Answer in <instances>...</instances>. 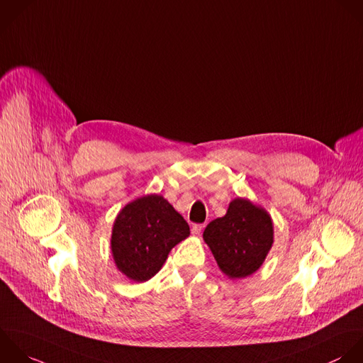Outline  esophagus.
<instances>
[{"label": "esophagus", "instance_id": "obj_1", "mask_svg": "<svg viewBox=\"0 0 363 363\" xmlns=\"http://www.w3.org/2000/svg\"><path fill=\"white\" fill-rule=\"evenodd\" d=\"M202 229H203V226H202V225H194V226H192V229H191V232H192V235H194V236H201Z\"/></svg>", "mask_w": 363, "mask_h": 363}]
</instances>
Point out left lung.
<instances>
[{"instance_id":"obj_1","label":"left lung","mask_w":363,"mask_h":363,"mask_svg":"<svg viewBox=\"0 0 363 363\" xmlns=\"http://www.w3.org/2000/svg\"><path fill=\"white\" fill-rule=\"evenodd\" d=\"M203 240L225 276L245 279L264 263L274 243V226L264 208L247 198H235L226 215L206 226Z\"/></svg>"}]
</instances>
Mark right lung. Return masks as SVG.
<instances>
[{
  "instance_id": "1",
  "label": "right lung",
  "mask_w": 363,
  "mask_h": 363,
  "mask_svg": "<svg viewBox=\"0 0 363 363\" xmlns=\"http://www.w3.org/2000/svg\"><path fill=\"white\" fill-rule=\"evenodd\" d=\"M188 236L186 220L164 196L144 195L128 202L114 220L113 260L128 280L144 283L161 270L172 247Z\"/></svg>"
}]
</instances>
